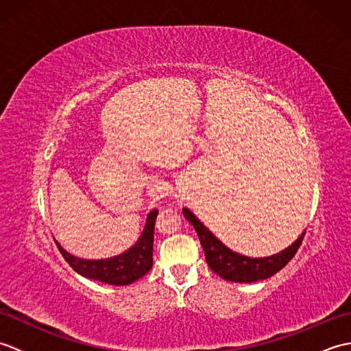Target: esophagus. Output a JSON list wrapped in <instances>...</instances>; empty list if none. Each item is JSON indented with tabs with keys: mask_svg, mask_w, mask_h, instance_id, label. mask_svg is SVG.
<instances>
[{
	"mask_svg": "<svg viewBox=\"0 0 351 351\" xmlns=\"http://www.w3.org/2000/svg\"><path fill=\"white\" fill-rule=\"evenodd\" d=\"M151 195L154 196V197H164V196H167L169 195V190H167V187H166V184H162L161 181H156L152 187H151Z\"/></svg>",
	"mask_w": 351,
	"mask_h": 351,
	"instance_id": "1",
	"label": "esophagus"
}]
</instances>
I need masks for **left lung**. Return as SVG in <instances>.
Here are the masks:
<instances>
[{
	"mask_svg": "<svg viewBox=\"0 0 351 351\" xmlns=\"http://www.w3.org/2000/svg\"><path fill=\"white\" fill-rule=\"evenodd\" d=\"M158 210L147 214L146 225L137 243L121 255L108 259H83L71 255L56 240L58 250L73 270L84 278L99 280L108 285L123 287L143 278L152 268L154 259V228Z\"/></svg>",
	"mask_w": 351,
	"mask_h": 351,
	"instance_id": "left-lung-1",
	"label": "left lung"
}]
</instances>
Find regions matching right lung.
<instances>
[{
	"mask_svg": "<svg viewBox=\"0 0 351 351\" xmlns=\"http://www.w3.org/2000/svg\"><path fill=\"white\" fill-rule=\"evenodd\" d=\"M182 214L197 232L200 244H202L205 252L208 265L220 278L230 282L250 283L271 278L273 274L280 271L293 259V256L300 247L304 235L303 232L289 247L276 253V255L267 258H249L226 247L210 229L204 226L202 221H199V219L189 208H184Z\"/></svg>",
	"mask_w": 351,
	"mask_h": 351,
	"instance_id": "right-lung-1",
	"label": "right lung"
}]
</instances>
